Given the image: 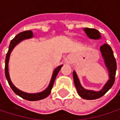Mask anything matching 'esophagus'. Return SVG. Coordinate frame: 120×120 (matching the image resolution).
<instances>
[{"mask_svg":"<svg viewBox=\"0 0 120 120\" xmlns=\"http://www.w3.org/2000/svg\"><path fill=\"white\" fill-rule=\"evenodd\" d=\"M64 61H65L66 63L70 64V63L72 62V58H71V57H70V56H67V57L64 59Z\"/></svg>","mask_w":120,"mask_h":120,"instance_id":"1","label":"esophagus"}]
</instances>
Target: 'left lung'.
Masks as SVG:
<instances>
[{"label": "left lung", "instance_id": "obj_1", "mask_svg": "<svg viewBox=\"0 0 120 120\" xmlns=\"http://www.w3.org/2000/svg\"><path fill=\"white\" fill-rule=\"evenodd\" d=\"M84 30L85 33L87 34V37H89L91 39H98L101 37L99 32L96 29L85 28ZM100 50H101L102 56L104 59L106 66L108 68V71H109V79H110L101 90L99 92H95V91L84 89L79 82L76 73L75 72V71L73 72L74 85L77 90V92L82 98L85 99L92 100V99H96L101 97L112 87V86L115 83V74H116V70H117V62L113 55V51L111 47L107 44H104V45H102L100 47Z\"/></svg>", "mask_w": 120, "mask_h": 120}]
</instances>
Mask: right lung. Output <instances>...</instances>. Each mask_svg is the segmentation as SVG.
Instances as JSON below:
<instances>
[{
	"mask_svg": "<svg viewBox=\"0 0 120 120\" xmlns=\"http://www.w3.org/2000/svg\"><path fill=\"white\" fill-rule=\"evenodd\" d=\"M33 36V32L31 30H26V31H23L21 32L20 33H19L18 35H16L15 37L12 39L10 44L9 46V49L6 55V58H5V77L8 81V83L10 85V86L11 87L12 90L14 91V92L15 94H16L17 95H19V97H22L24 99L28 100V101H38V100H41L43 99H45L46 97H47L51 91V89L53 86L54 81L56 80V78L60 70L61 67H62V64L60 65L59 67H58L53 71L51 80L50 84L49 85V87L44 91L39 92V93H27V92H24L20 90H19L18 88H16L13 83H12L10 78V75H9V72H8V62H9V58H10V53L12 52V49H14V47L19 44L20 41H21L22 40L25 39H28V38H31Z\"/></svg>",
	"mask_w": 120,
	"mask_h": 120,
	"instance_id": "add662e5",
	"label": "right lung"
}]
</instances>
